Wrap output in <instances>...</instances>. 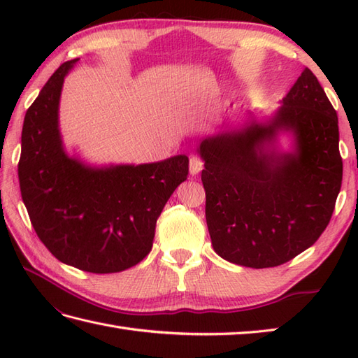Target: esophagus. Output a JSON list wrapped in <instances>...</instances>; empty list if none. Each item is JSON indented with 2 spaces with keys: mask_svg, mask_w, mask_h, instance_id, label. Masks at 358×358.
Listing matches in <instances>:
<instances>
[{
  "mask_svg": "<svg viewBox=\"0 0 358 358\" xmlns=\"http://www.w3.org/2000/svg\"><path fill=\"white\" fill-rule=\"evenodd\" d=\"M201 169H203V162L199 157L192 155L191 158H189V172H191V175L200 173Z\"/></svg>",
  "mask_w": 358,
  "mask_h": 358,
  "instance_id": "esophagus-1",
  "label": "esophagus"
}]
</instances>
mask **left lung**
I'll return each mask as SVG.
<instances>
[{"label": "left lung", "instance_id": "left-lung-1", "mask_svg": "<svg viewBox=\"0 0 358 358\" xmlns=\"http://www.w3.org/2000/svg\"><path fill=\"white\" fill-rule=\"evenodd\" d=\"M289 131L294 149L280 152ZM201 181L212 246L224 260L263 269L310 248L329 224L343 177L338 118L308 67L264 123L203 138Z\"/></svg>", "mask_w": 358, "mask_h": 358}]
</instances>
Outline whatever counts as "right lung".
Wrapping results in <instances>:
<instances>
[{
	"label": "right lung",
	"mask_w": 358,
	"mask_h": 358,
	"mask_svg": "<svg viewBox=\"0 0 358 358\" xmlns=\"http://www.w3.org/2000/svg\"><path fill=\"white\" fill-rule=\"evenodd\" d=\"M66 62L27 109L18 178L30 222L59 262L92 273L132 268L152 249L164 204L187 178L189 158L89 166L64 150L58 126Z\"/></svg>",
	"instance_id": "add662e5"
}]
</instances>
